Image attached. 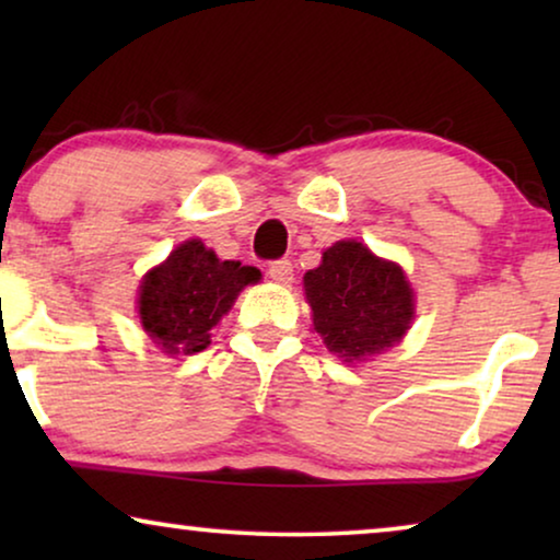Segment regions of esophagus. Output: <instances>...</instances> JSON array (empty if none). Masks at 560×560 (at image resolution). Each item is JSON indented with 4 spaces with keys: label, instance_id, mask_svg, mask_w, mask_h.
Segmentation results:
<instances>
[{
    "label": "esophagus",
    "instance_id": "obj_1",
    "mask_svg": "<svg viewBox=\"0 0 560 560\" xmlns=\"http://www.w3.org/2000/svg\"><path fill=\"white\" fill-rule=\"evenodd\" d=\"M267 272H270V278L275 282H282V285L293 282V262H290V259H275V262L267 267Z\"/></svg>",
    "mask_w": 560,
    "mask_h": 560
}]
</instances>
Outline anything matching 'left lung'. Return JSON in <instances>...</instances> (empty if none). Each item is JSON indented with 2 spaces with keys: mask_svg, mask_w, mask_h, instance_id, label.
I'll return each mask as SVG.
<instances>
[{
  "mask_svg": "<svg viewBox=\"0 0 560 560\" xmlns=\"http://www.w3.org/2000/svg\"><path fill=\"white\" fill-rule=\"evenodd\" d=\"M313 328L341 362H364L408 334L416 298L402 267L372 255L357 240L328 247L303 278Z\"/></svg>",
  "mask_w": 560,
  "mask_h": 560,
  "instance_id": "obj_1",
  "label": "left lung"
}]
</instances>
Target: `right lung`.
Listing matches in <instances>:
<instances>
[{"mask_svg":"<svg viewBox=\"0 0 560 560\" xmlns=\"http://www.w3.org/2000/svg\"><path fill=\"white\" fill-rule=\"evenodd\" d=\"M259 278L257 267L219 259L201 240H188L142 278L140 324L165 354L190 357L209 347L211 328Z\"/></svg>","mask_w":560,"mask_h":560,"instance_id":"1","label":"right lung"}]
</instances>
